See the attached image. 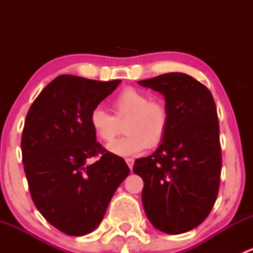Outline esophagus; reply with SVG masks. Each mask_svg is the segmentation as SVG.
<instances>
[{"mask_svg":"<svg viewBox=\"0 0 253 253\" xmlns=\"http://www.w3.org/2000/svg\"><path fill=\"white\" fill-rule=\"evenodd\" d=\"M126 163H127V165H128V168H129V169L132 170V168H133V163H134V159H132V158H127V159H126Z\"/></svg>","mask_w":253,"mask_h":253,"instance_id":"1","label":"esophagus"}]
</instances>
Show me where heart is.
Returning a JSON list of instances; mask_svg holds the SVG:
<instances>
[{"mask_svg": "<svg viewBox=\"0 0 253 253\" xmlns=\"http://www.w3.org/2000/svg\"><path fill=\"white\" fill-rule=\"evenodd\" d=\"M115 115L101 106L89 114V125L100 141L111 142L125 124L126 134L108 145V150L119 157H129L145 148L158 147L167 136L169 112L160 101L150 100L149 95L136 88H125L112 99Z\"/></svg>", "mask_w": 253, "mask_h": 253, "instance_id": "b5f03b06", "label": "heart"}]
</instances>
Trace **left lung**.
<instances>
[{
	"label": "left lung",
	"instance_id": "1",
	"mask_svg": "<svg viewBox=\"0 0 253 253\" xmlns=\"http://www.w3.org/2000/svg\"><path fill=\"white\" fill-rule=\"evenodd\" d=\"M164 95L169 127L153 154L134 162L143 178L142 202L155 229L177 235L209 215L220 183L221 150L213 95L185 73L138 82Z\"/></svg>",
	"mask_w": 253,
	"mask_h": 253
}]
</instances>
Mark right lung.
Returning a JSON list of instances; mask_svg holds the SVG:
<instances>
[{
  "instance_id": "add662e5",
  "label": "right lung",
  "mask_w": 253,
  "mask_h": 253,
  "mask_svg": "<svg viewBox=\"0 0 253 253\" xmlns=\"http://www.w3.org/2000/svg\"><path fill=\"white\" fill-rule=\"evenodd\" d=\"M120 83L58 76L25 117L20 145L33 202L51 225L67 235L95 230L129 174L121 157L96 142L89 125L90 111Z\"/></svg>"
}]
</instances>
